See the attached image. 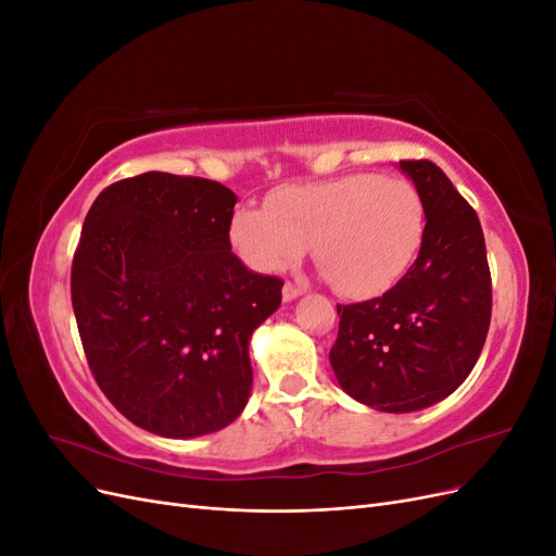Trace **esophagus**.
<instances>
[{
    "mask_svg": "<svg viewBox=\"0 0 556 556\" xmlns=\"http://www.w3.org/2000/svg\"><path fill=\"white\" fill-rule=\"evenodd\" d=\"M301 294H304V288H301V285L285 282V288H282V299H285V301H294V299L301 296Z\"/></svg>",
    "mask_w": 556,
    "mask_h": 556,
    "instance_id": "esophagus-1",
    "label": "esophagus"
}]
</instances>
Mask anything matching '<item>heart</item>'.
I'll list each match as a JSON object with an SVG mask.
<instances>
[{
  "instance_id": "1",
  "label": "heart",
  "mask_w": 556,
  "mask_h": 556,
  "mask_svg": "<svg viewBox=\"0 0 556 556\" xmlns=\"http://www.w3.org/2000/svg\"><path fill=\"white\" fill-rule=\"evenodd\" d=\"M268 208L243 206L231 241L250 266L282 271L308 252L336 292L374 299L413 266L425 237V206L408 180L352 174L268 194Z\"/></svg>"
}]
</instances>
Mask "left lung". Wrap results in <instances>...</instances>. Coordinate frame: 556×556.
Returning a JSON list of instances; mask_svg holds the SVG:
<instances>
[{
    "mask_svg": "<svg viewBox=\"0 0 556 556\" xmlns=\"http://www.w3.org/2000/svg\"><path fill=\"white\" fill-rule=\"evenodd\" d=\"M425 206L419 255L392 290L336 306L329 362L364 406L413 413L450 396L473 371L492 317V276L476 211L429 160H401Z\"/></svg>",
    "mask_w": 556,
    "mask_h": 556,
    "instance_id": "1",
    "label": "left lung"
}]
</instances>
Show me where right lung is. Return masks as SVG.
<instances>
[{
  "mask_svg": "<svg viewBox=\"0 0 556 556\" xmlns=\"http://www.w3.org/2000/svg\"><path fill=\"white\" fill-rule=\"evenodd\" d=\"M225 185L148 172L94 199L72 264V304L102 392L129 422L197 439L252 390L250 336L278 311L282 280L231 252Z\"/></svg>",
  "mask_w": 556,
  "mask_h": 556,
  "instance_id": "add662e5",
  "label": "right lung"
}]
</instances>
